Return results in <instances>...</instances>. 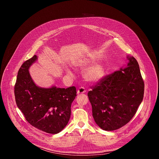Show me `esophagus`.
Returning a JSON list of instances; mask_svg holds the SVG:
<instances>
[{"label": "esophagus", "instance_id": "34e87169", "mask_svg": "<svg viewBox=\"0 0 159 159\" xmlns=\"http://www.w3.org/2000/svg\"><path fill=\"white\" fill-rule=\"evenodd\" d=\"M85 93V90L84 87H80L78 90H77V94H82L83 93Z\"/></svg>", "mask_w": 159, "mask_h": 159}]
</instances>
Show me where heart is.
<instances>
[{"label": "heart", "instance_id": "b5f03b06", "mask_svg": "<svg viewBox=\"0 0 159 159\" xmlns=\"http://www.w3.org/2000/svg\"><path fill=\"white\" fill-rule=\"evenodd\" d=\"M92 63L91 60H85L77 63V66L80 67L81 69H85L90 64ZM66 74L70 77H74V75L73 72L67 69L66 70ZM106 69L104 65L102 63H96L89 66L88 69L84 73V77L85 80L91 84H96L102 80V79L105 76Z\"/></svg>", "mask_w": 159, "mask_h": 159}]
</instances>
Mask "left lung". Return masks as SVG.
<instances>
[{
    "label": "left lung",
    "mask_w": 159,
    "mask_h": 159,
    "mask_svg": "<svg viewBox=\"0 0 159 159\" xmlns=\"http://www.w3.org/2000/svg\"><path fill=\"white\" fill-rule=\"evenodd\" d=\"M125 68L103 79L87 95L96 123L106 131L119 129L135 115L144 94V82L139 65L127 56Z\"/></svg>",
    "instance_id": "obj_1"
}]
</instances>
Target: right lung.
Wrapping results in <instances>:
<instances>
[{"label":"right lung","mask_w":159,"mask_h":159,"mask_svg":"<svg viewBox=\"0 0 159 159\" xmlns=\"http://www.w3.org/2000/svg\"><path fill=\"white\" fill-rule=\"evenodd\" d=\"M38 60L34 55L19 69L14 94L16 104L27 121L48 133L57 134L68 124L71 115V104L77 96L76 88H48L37 85L29 72Z\"/></svg>","instance_id":"right-lung-1"}]
</instances>
